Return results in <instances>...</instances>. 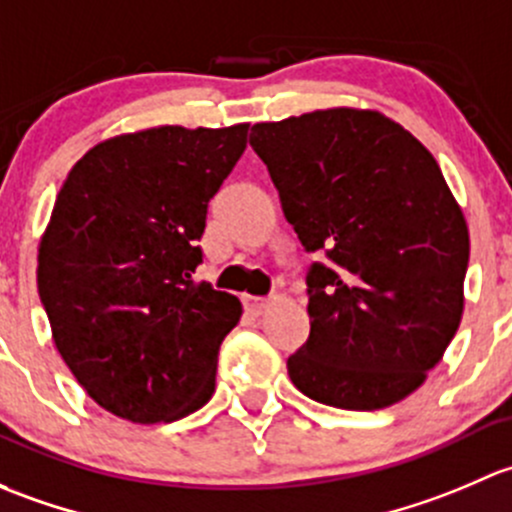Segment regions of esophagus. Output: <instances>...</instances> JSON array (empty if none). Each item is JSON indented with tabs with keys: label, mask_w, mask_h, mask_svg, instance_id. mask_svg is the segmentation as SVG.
Returning a JSON list of instances; mask_svg holds the SVG:
<instances>
[{
	"label": "esophagus",
	"mask_w": 512,
	"mask_h": 512,
	"mask_svg": "<svg viewBox=\"0 0 512 512\" xmlns=\"http://www.w3.org/2000/svg\"><path fill=\"white\" fill-rule=\"evenodd\" d=\"M244 303H246V308L251 310V313L261 315L263 310H266L268 305H271V298H256V295H246Z\"/></svg>",
	"instance_id": "34e87169"
}]
</instances>
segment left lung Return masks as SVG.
Returning a JSON list of instances; mask_svg holds the SVG:
<instances>
[{
	"label": "left lung",
	"mask_w": 512,
	"mask_h": 512,
	"mask_svg": "<svg viewBox=\"0 0 512 512\" xmlns=\"http://www.w3.org/2000/svg\"><path fill=\"white\" fill-rule=\"evenodd\" d=\"M283 214L308 251V342L288 357L305 397L392 407L424 384L463 315L468 226L439 162L379 110L256 123Z\"/></svg>",
	"instance_id": "1"
}]
</instances>
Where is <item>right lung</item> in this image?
Listing matches in <instances>:
<instances>
[{"mask_svg":"<svg viewBox=\"0 0 512 512\" xmlns=\"http://www.w3.org/2000/svg\"><path fill=\"white\" fill-rule=\"evenodd\" d=\"M246 133L160 125L98 142L68 172L36 281L56 350L105 412L167 424L212 399L241 303L194 281L197 241Z\"/></svg>","mask_w":512,"mask_h":512,"instance_id":"1","label":"right lung"}]
</instances>
